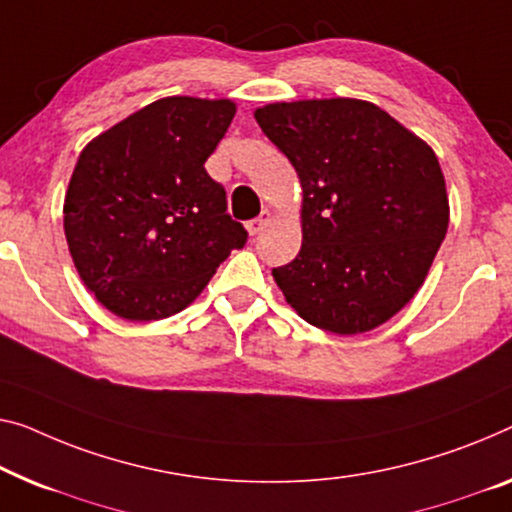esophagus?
<instances>
[{
    "mask_svg": "<svg viewBox=\"0 0 512 512\" xmlns=\"http://www.w3.org/2000/svg\"><path fill=\"white\" fill-rule=\"evenodd\" d=\"M269 223H271V211H269V209H264L262 213H259V216H257L255 220H250V223H248V232L255 236V234L262 232L264 227L269 225Z\"/></svg>",
    "mask_w": 512,
    "mask_h": 512,
    "instance_id": "34e87169",
    "label": "esophagus"
}]
</instances>
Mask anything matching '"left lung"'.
<instances>
[{"label":"left lung","mask_w":512,"mask_h":512,"mask_svg":"<svg viewBox=\"0 0 512 512\" xmlns=\"http://www.w3.org/2000/svg\"><path fill=\"white\" fill-rule=\"evenodd\" d=\"M255 119L303 190L301 250L273 269L285 301L317 329H377L414 299L446 236L437 154L358 98L269 103Z\"/></svg>","instance_id":"8db88e82"}]
</instances>
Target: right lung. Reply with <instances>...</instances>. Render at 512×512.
<instances>
[{
    "label": "right lung",
    "instance_id": "1",
    "mask_svg": "<svg viewBox=\"0 0 512 512\" xmlns=\"http://www.w3.org/2000/svg\"><path fill=\"white\" fill-rule=\"evenodd\" d=\"M236 114L230 98L167 96L96 135L64 197L80 280L128 322L188 308L248 234L204 163Z\"/></svg>",
    "mask_w": 512,
    "mask_h": 512
}]
</instances>
